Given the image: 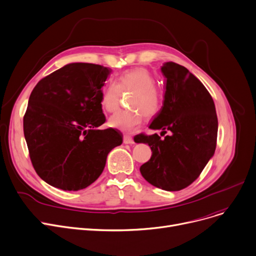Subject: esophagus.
Segmentation results:
<instances>
[{"instance_id": "obj_1", "label": "esophagus", "mask_w": 256, "mask_h": 256, "mask_svg": "<svg viewBox=\"0 0 256 256\" xmlns=\"http://www.w3.org/2000/svg\"><path fill=\"white\" fill-rule=\"evenodd\" d=\"M123 142H124V144H134L133 138H132L131 136H129V135H124Z\"/></svg>"}]
</instances>
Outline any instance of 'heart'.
Instances as JSON below:
<instances>
[{"mask_svg": "<svg viewBox=\"0 0 256 256\" xmlns=\"http://www.w3.org/2000/svg\"><path fill=\"white\" fill-rule=\"evenodd\" d=\"M122 92H132L130 106L133 110H122L114 114L108 124L123 132H132L142 125L144 116L152 118L160 108V95L155 88V78L142 67L125 71L118 82H110L103 90L101 106L108 112H114L121 101Z\"/></svg>", "mask_w": 256, "mask_h": 256, "instance_id": "b5f03b06", "label": "heart"}]
</instances>
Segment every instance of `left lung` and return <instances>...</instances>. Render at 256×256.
Instances as JSON below:
<instances>
[{"instance_id":"left-lung-1","label":"left lung","mask_w":256,"mask_h":256,"mask_svg":"<svg viewBox=\"0 0 256 256\" xmlns=\"http://www.w3.org/2000/svg\"><path fill=\"white\" fill-rule=\"evenodd\" d=\"M163 105L148 128L170 131L164 140L157 133L140 134L135 142L148 144L152 156L142 164V176L153 186L178 191L196 180L215 153L218 118L206 86L184 66L164 63Z\"/></svg>"}]
</instances>
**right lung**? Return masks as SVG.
I'll list each match as a JSON object with an SVG mask.
<instances>
[{
  "instance_id": "1",
  "label": "right lung",
  "mask_w": 256,
  "mask_h": 256,
  "mask_svg": "<svg viewBox=\"0 0 256 256\" xmlns=\"http://www.w3.org/2000/svg\"><path fill=\"white\" fill-rule=\"evenodd\" d=\"M112 69L71 63L42 78L28 98L24 133L37 174L52 187L78 191L102 174L123 136L105 122L102 86Z\"/></svg>"
}]
</instances>
